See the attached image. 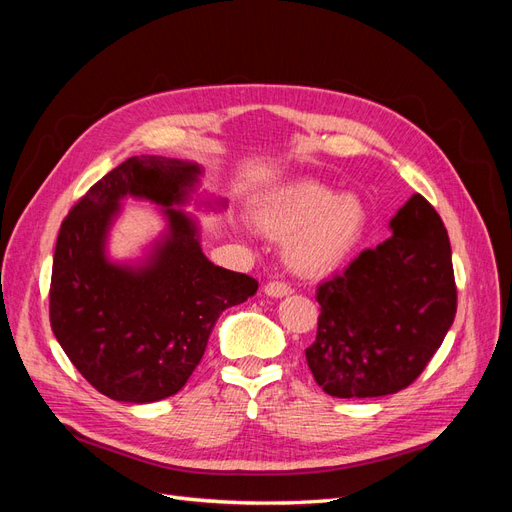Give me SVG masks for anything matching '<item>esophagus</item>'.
<instances>
[{
	"label": "esophagus",
	"mask_w": 512,
	"mask_h": 512,
	"mask_svg": "<svg viewBox=\"0 0 512 512\" xmlns=\"http://www.w3.org/2000/svg\"><path fill=\"white\" fill-rule=\"evenodd\" d=\"M265 294L267 297H275V299H282V297H288V294H292V288L286 284V282H280V280H273L265 286Z\"/></svg>",
	"instance_id": "obj_1"
}]
</instances>
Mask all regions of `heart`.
Returning a JSON list of instances; mask_svg holds the SVG:
<instances>
[{
  "label": "heart",
  "instance_id": "1",
  "mask_svg": "<svg viewBox=\"0 0 512 512\" xmlns=\"http://www.w3.org/2000/svg\"><path fill=\"white\" fill-rule=\"evenodd\" d=\"M254 224L267 237L286 241V258L299 273L331 271L352 254L367 228V211L352 194L301 179L269 192L254 209Z\"/></svg>",
  "mask_w": 512,
  "mask_h": 512
}]
</instances>
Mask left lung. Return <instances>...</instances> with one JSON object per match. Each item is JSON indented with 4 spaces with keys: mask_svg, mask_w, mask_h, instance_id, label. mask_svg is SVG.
Returning a JSON list of instances; mask_svg holds the SVG:
<instances>
[{
    "mask_svg": "<svg viewBox=\"0 0 512 512\" xmlns=\"http://www.w3.org/2000/svg\"><path fill=\"white\" fill-rule=\"evenodd\" d=\"M393 237L322 282L307 365L333 397H382L410 386L442 346L457 312L451 241L414 194L391 220Z\"/></svg>",
    "mask_w": 512,
    "mask_h": 512,
    "instance_id": "left-lung-1",
    "label": "left lung"
}]
</instances>
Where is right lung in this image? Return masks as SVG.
<instances>
[{"label": "right lung", "instance_id": "right-lung-1", "mask_svg": "<svg viewBox=\"0 0 512 512\" xmlns=\"http://www.w3.org/2000/svg\"><path fill=\"white\" fill-rule=\"evenodd\" d=\"M200 166L160 156L128 158L104 175L61 222L49 292L51 329L72 365L102 395L151 404L181 391L226 307L258 282L200 250L183 205ZM126 195L162 204L167 235L141 266L105 258V235Z\"/></svg>", "mask_w": 512, "mask_h": 512}]
</instances>
